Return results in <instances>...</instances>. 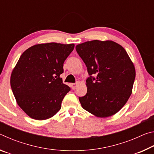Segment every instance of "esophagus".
Returning a JSON list of instances; mask_svg holds the SVG:
<instances>
[{"instance_id": "1", "label": "esophagus", "mask_w": 154, "mask_h": 154, "mask_svg": "<svg viewBox=\"0 0 154 154\" xmlns=\"http://www.w3.org/2000/svg\"><path fill=\"white\" fill-rule=\"evenodd\" d=\"M77 84H78V82H77V83H71V85L72 89V90H75V88H77Z\"/></svg>"}]
</instances>
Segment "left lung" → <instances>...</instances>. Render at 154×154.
<instances>
[{
    "instance_id": "obj_1",
    "label": "left lung",
    "mask_w": 154,
    "mask_h": 154,
    "mask_svg": "<svg viewBox=\"0 0 154 154\" xmlns=\"http://www.w3.org/2000/svg\"><path fill=\"white\" fill-rule=\"evenodd\" d=\"M75 49L90 76L87 94L79 97L82 107L99 118L116 114L131 95L136 75L127 52L111 41H87Z\"/></svg>"
}]
</instances>
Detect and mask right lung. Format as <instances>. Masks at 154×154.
<instances>
[{"label": "right lung", "instance_id": "1", "mask_svg": "<svg viewBox=\"0 0 154 154\" xmlns=\"http://www.w3.org/2000/svg\"><path fill=\"white\" fill-rule=\"evenodd\" d=\"M74 47V44H38L21 55L12 71L11 87L18 105L31 118H50L61 109L71 88L60 76Z\"/></svg>", "mask_w": 154, "mask_h": 154}]
</instances>
